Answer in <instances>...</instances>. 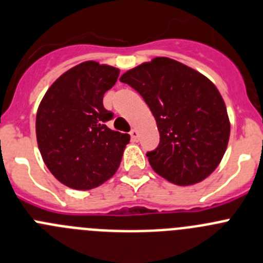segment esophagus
<instances>
[{
	"label": "esophagus",
	"instance_id": "34e87169",
	"mask_svg": "<svg viewBox=\"0 0 263 263\" xmlns=\"http://www.w3.org/2000/svg\"><path fill=\"white\" fill-rule=\"evenodd\" d=\"M129 135H131V140L134 141V143H136V141H139V131L137 129H132L131 132H129Z\"/></svg>",
	"mask_w": 263,
	"mask_h": 263
}]
</instances>
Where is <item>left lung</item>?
Returning a JSON list of instances; mask_svg holds the SVG:
<instances>
[{"instance_id":"obj_1","label":"left lung","mask_w":263,"mask_h":263,"mask_svg":"<svg viewBox=\"0 0 263 263\" xmlns=\"http://www.w3.org/2000/svg\"><path fill=\"white\" fill-rule=\"evenodd\" d=\"M153 112L159 145L146 156L153 170L176 185L205 180L222 161L230 119L214 83L195 68L156 57L120 76Z\"/></svg>"}]
</instances>
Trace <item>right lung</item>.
<instances>
[{"instance_id": "add662e5", "label": "right lung", "mask_w": 263, "mask_h": 263, "mask_svg": "<svg viewBox=\"0 0 263 263\" xmlns=\"http://www.w3.org/2000/svg\"><path fill=\"white\" fill-rule=\"evenodd\" d=\"M118 76L119 68L85 61L63 72L39 105V149L49 171L66 187L93 190L119 167L129 135L105 126L112 114L102 104Z\"/></svg>"}]
</instances>
